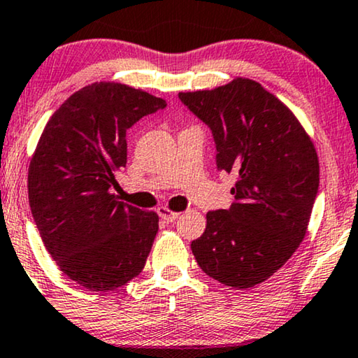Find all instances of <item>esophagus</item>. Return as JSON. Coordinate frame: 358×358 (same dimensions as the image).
I'll return each instance as SVG.
<instances>
[{
    "label": "esophagus",
    "instance_id": "obj_1",
    "mask_svg": "<svg viewBox=\"0 0 358 358\" xmlns=\"http://www.w3.org/2000/svg\"><path fill=\"white\" fill-rule=\"evenodd\" d=\"M157 214L160 215V219H164L165 222H173L175 219H178V213H173V210H170L167 206H160L157 209Z\"/></svg>",
    "mask_w": 358,
    "mask_h": 358
}]
</instances>
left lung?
<instances>
[{"mask_svg": "<svg viewBox=\"0 0 358 358\" xmlns=\"http://www.w3.org/2000/svg\"><path fill=\"white\" fill-rule=\"evenodd\" d=\"M178 97L213 131L219 170L236 177L235 203L206 214L191 250L210 278L250 289L278 273L305 238L320 186L315 144L292 110L253 79Z\"/></svg>", "mask_w": 358, "mask_h": 358, "instance_id": "8db88e82", "label": "left lung"}]
</instances>
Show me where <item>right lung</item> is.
Masks as SVG:
<instances>
[{"instance_id":"obj_1","label":"right lung","mask_w":358,"mask_h":358,"mask_svg":"<svg viewBox=\"0 0 358 358\" xmlns=\"http://www.w3.org/2000/svg\"><path fill=\"white\" fill-rule=\"evenodd\" d=\"M165 100L100 80L85 85L45 124L29 165V203L43 245L69 279L94 292L143 271L159 215L118 201L115 172L127 165V131Z\"/></svg>"}]
</instances>
